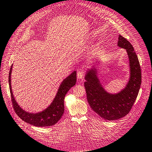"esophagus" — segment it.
<instances>
[{"mask_svg":"<svg viewBox=\"0 0 152 152\" xmlns=\"http://www.w3.org/2000/svg\"><path fill=\"white\" fill-rule=\"evenodd\" d=\"M85 75V72L84 70H79L78 71V73H77V77H78V79H82L84 77Z\"/></svg>","mask_w":152,"mask_h":152,"instance_id":"34e87169","label":"esophagus"}]
</instances>
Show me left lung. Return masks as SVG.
Listing matches in <instances>:
<instances>
[{
    "label": "left lung",
    "instance_id": "8db88e82",
    "mask_svg": "<svg viewBox=\"0 0 152 152\" xmlns=\"http://www.w3.org/2000/svg\"><path fill=\"white\" fill-rule=\"evenodd\" d=\"M117 44L126 50L129 58L130 76L126 87L118 94H109L100 84L96 68L89 69L85 76L88 103L101 117L109 121L118 119L129 113L138 96L142 82L140 65L131 43L119 35Z\"/></svg>",
    "mask_w": 152,
    "mask_h": 152
}]
</instances>
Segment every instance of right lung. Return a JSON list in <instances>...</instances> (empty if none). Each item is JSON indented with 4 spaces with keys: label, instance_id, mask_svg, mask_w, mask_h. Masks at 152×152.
<instances>
[{
    "label": "right lung",
    "instance_id": "obj_1",
    "mask_svg": "<svg viewBox=\"0 0 152 152\" xmlns=\"http://www.w3.org/2000/svg\"><path fill=\"white\" fill-rule=\"evenodd\" d=\"M12 65L10 69L8 76L9 87H10L11 101L14 111L16 112L17 115L28 124L35 126H50L55 124L61 119L64 111V97L70 89L76 84V72H74L65 78L59 87L57 94L53 101L52 103L44 111L37 113H29L28 112L25 111L18 105L15 100L11 88V72Z\"/></svg>",
    "mask_w": 152,
    "mask_h": 152
}]
</instances>
